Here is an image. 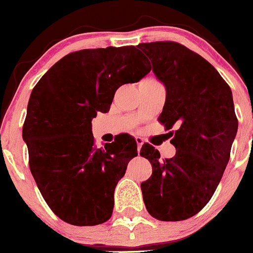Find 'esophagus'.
Masks as SVG:
<instances>
[{"label":"esophagus","mask_w":253,"mask_h":253,"mask_svg":"<svg viewBox=\"0 0 253 253\" xmlns=\"http://www.w3.org/2000/svg\"><path fill=\"white\" fill-rule=\"evenodd\" d=\"M134 138H136L137 147H138V151H141V147H142V144H143V138H142V137H139V136H136V137H134Z\"/></svg>","instance_id":"esophagus-1"}]
</instances>
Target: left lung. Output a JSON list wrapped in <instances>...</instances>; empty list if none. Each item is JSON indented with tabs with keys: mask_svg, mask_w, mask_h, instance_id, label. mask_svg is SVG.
Segmentation results:
<instances>
[{
	"mask_svg": "<svg viewBox=\"0 0 253 253\" xmlns=\"http://www.w3.org/2000/svg\"><path fill=\"white\" fill-rule=\"evenodd\" d=\"M153 73L166 86L159 122L178 127L173 158L144 143L141 156L152 175L141 184L144 205L162 221H180L200 211L211 199L230 159L237 132L232 92L217 70L199 54L175 42L141 43Z\"/></svg>",
	"mask_w": 253,
	"mask_h": 253,
	"instance_id": "8db88e82",
	"label": "left lung"
}]
</instances>
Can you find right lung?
<instances>
[{
  "label": "right lung",
  "mask_w": 253,
  "mask_h": 253,
  "mask_svg": "<svg viewBox=\"0 0 253 253\" xmlns=\"http://www.w3.org/2000/svg\"><path fill=\"white\" fill-rule=\"evenodd\" d=\"M149 72L148 59L133 45L83 49L56 61L32 90L23 125L29 168L63 221L94 226L111 217L115 188L137 143L126 133L99 148L91 120L109 111L121 85Z\"/></svg>",
  "instance_id": "add662e5"
}]
</instances>
